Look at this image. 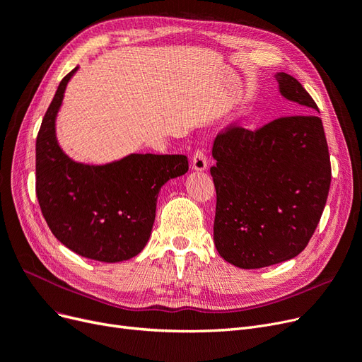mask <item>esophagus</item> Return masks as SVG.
I'll use <instances>...</instances> for the list:
<instances>
[{
	"instance_id": "esophagus-1",
	"label": "esophagus",
	"mask_w": 362,
	"mask_h": 362,
	"mask_svg": "<svg viewBox=\"0 0 362 362\" xmlns=\"http://www.w3.org/2000/svg\"><path fill=\"white\" fill-rule=\"evenodd\" d=\"M207 168V156L204 151H197L192 158V170L195 171H204Z\"/></svg>"
}]
</instances>
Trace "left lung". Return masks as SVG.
Instances as JSON below:
<instances>
[{
  "label": "left lung",
  "instance_id": "obj_1",
  "mask_svg": "<svg viewBox=\"0 0 362 362\" xmlns=\"http://www.w3.org/2000/svg\"><path fill=\"white\" fill-rule=\"evenodd\" d=\"M274 78L298 113L319 112L296 77L276 73ZM211 156L213 240L219 255L252 270L301 253L322 216L331 183L322 120L293 115L257 131L234 127L216 137Z\"/></svg>",
  "mask_w": 362,
  "mask_h": 362
}]
</instances>
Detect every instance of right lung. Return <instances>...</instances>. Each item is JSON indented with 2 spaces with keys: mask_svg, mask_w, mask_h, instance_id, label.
Returning <instances> with one entry per match:
<instances>
[{
  "mask_svg": "<svg viewBox=\"0 0 362 362\" xmlns=\"http://www.w3.org/2000/svg\"><path fill=\"white\" fill-rule=\"evenodd\" d=\"M77 70L78 65L61 80L38 131L37 198L50 231L65 247L93 261H127L149 242L158 194L188 171V158L129 153L105 164L70 158L58 141L57 117Z\"/></svg>",
  "mask_w": 362,
  "mask_h": 362,
  "instance_id": "obj_1",
  "label": "right lung"
}]
</instances>
